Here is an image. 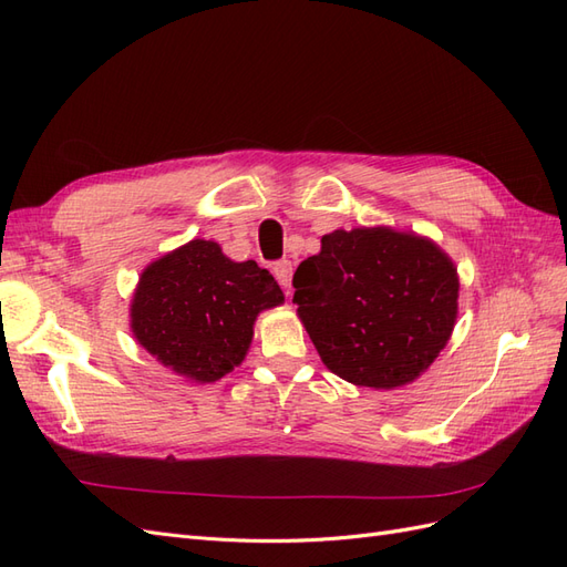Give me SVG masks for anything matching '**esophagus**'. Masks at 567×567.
Returning <instances> with one entry per match:
<instances>
[{
  "label": "esophagus",
  "mask_w": 567,
  "mask_h": 567,
  "mask_svg": "<svg viewBox=\"0 0 567 567\" xmlns=\"http://www.w3.org/2000/svg\"><path fill=\"white\" fill-rule=\"evenodd\" d=\"M274 277L281 284V288H286V293H290V279H293V265L288 260H281L274 265Z\"/></svg>",
  "instance_id": "34e87169"
}]
</instances>
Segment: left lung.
<instances>
[{
	"instance_id": "8db88e82",
	"label": "left lung",
	"mask_w": 567,
	"mask_h": 567,
	"mask_svg": "<svg viewBox=\"0 0 567 567\" xmlns=\"http://www.w3.org/2000/svg\"><path fill=\"white\" fill-rule=\"evenodd\" d=\"M298 317L326 369L352 385L414 383L447 346L458 274L427 236L392 227L336 229L293 274Z\"/></svg>"
}]
</instances>
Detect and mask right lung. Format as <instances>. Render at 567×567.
I'll use <instances>...</instances> for the list:
<instances>
[{"instance_id": "add662e5", "label": "right lung", "mask_w": 567, "mask_h": 567, "mask_svg": "<svg viewBox=\"0 0 567 567\" xmlns=\"http://www.w3.org/2000/svg\"><path fill=\"white\" fill-rule=\"evenodd\" d=\"M284 290L255 260L234 262L219 244L194 238L153 260L130 305L134 340L192 383H215L246 359L260 312Z\"/></svg>"}]
</instances>
